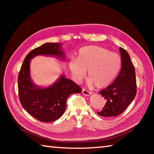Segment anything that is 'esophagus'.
<instances>
[{"label": "esophagus", "mask_w": 154, "mask_h": 154, "mask_svg": "<svg viewBox=\"0 0 154 154\" xmlns=\"http://www.w3.org/2000/svg\"><path fill=\"white\" fill-rule=\"evenodd\" d=\"M82 93H83V95L87 96H90L91 94H92L90 92H89V91H88V90H85V89H83V90H82Z\"/></svg>", "instance_id": "obj_1"}]
</instances>
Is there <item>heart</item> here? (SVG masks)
I'll use <instances>...</instances> for the list:
<instances>
[{"instance_id":"heart-1","label":"heart","mask_w":154,"mask_h":154,"mask_svg":"<svg viewBox=\"0 0 154 154\" xmlns=\"http://www.w3.org/2000/svg\"><path fill=\"white\" fill-rule=\"evenodd\" d=\"M69 65L75 80H82L88 71L90 84L101 89L116 79L121 69L122 59L105 48L90 45L81 49L77 60L71 59Z\"/></svg>"}]
</instances>
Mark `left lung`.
Here are the masks:
<instances>
[{"mask_svg":"<svg viewBox=\"0 0 154 154\" xmlns=\"http://www.w3.org/2000/svg\"><path fill=\"white\" fill-rule=\"evenodd\" d=\"M119 52L122 59L120 72L111 85L99 92L106 101L103 110L97 112L103 117H114L123 113L137 94L134 67L127 51L119 48Z\"/></svg>","mask_w":154,"mask_h":154,"instance_id":"1","label":"left lung"}]
</instances>
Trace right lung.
Instances as JSON below:
<instances>
[{"mask_svg":"<svg viewBox=\"0 0 154 154\" xmlns=\"http://www.w3.org/2000/svg\"><path fill=\"white\" fill-rule=\"evenodd\" d=\"M60 43H46L31 51L26 56L18 75L20 103L28 113L43 122H51L64 113L69 96L82 90L62 73L49 86H39L30 77V60L37 56H52L64 61L66 55Z\"/></svg>","mask_w":154,"mask_h":154,"instance_id":"right-lung-1","label":"right lung"}]
</instances>
